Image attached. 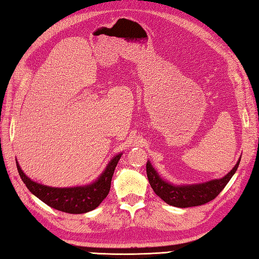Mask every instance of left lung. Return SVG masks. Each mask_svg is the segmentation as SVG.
<instances>
[{
	"label": "left lung",
	"mask_w": 259,
	"mask_h": 259,
	"mask_svg": "<svg viewBox=\"0 0 259 259\" xmlns=\"http://www.w3.org/2000/svg\"><path fill=\"white\" fill-rule=\"evenodd\" d=\"M240 159L235 164V167L221 179H213L203 184L175 186L163 180L152 167V164L147 162L148 180L156 195L167 202L170 206L187 208L200 206L214 199L221 191L226 187L228 181L232 179L234 174L239 166Z\"/></svg>",
	"instance_id": "1"
}]
</instances>
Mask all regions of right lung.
Segmentation results:
<instances>
[{
    "instance_id": "obj_1",
    "label": "right lung",
    "mask_w": 259,
    "mask_h": 259,
    "mask_svg": "<svg viewBox=\"0 0 259 259\" xmlns=\"http://www.w3.org/2000/svg\"><path fill=\"white\" fill-rule=\"evenodd\" d=\"M121 156L122 153L114 156L100 177L92 184L70 187V188H54V187L37 184L22 171L18 161H16V167L26 188L48 206L68 213H84L96 209L108 196L114 169Z\"/></svg>"
}]
</instances>
